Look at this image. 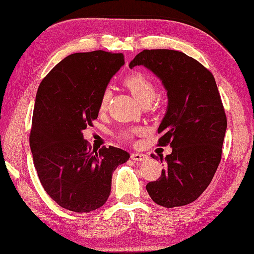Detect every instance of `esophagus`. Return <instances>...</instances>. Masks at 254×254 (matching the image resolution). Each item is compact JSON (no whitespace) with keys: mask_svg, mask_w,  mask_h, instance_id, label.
I'll use <instances>...</instances> for the list:
<instances>
[{"mask_svg":"<svg viewBox=\"0 0 254 254\" xmlns=\"http://www.w3.org/2000/svg\"><path fill=\"white\" fill-rule=\"evenodd\" d=\"M130 158H131V160H134V161H139V162H141V161H146V160L148 159V157L146 156V154H144V153H140V152L131 153V154H130Z\"/></svg>","mask_w":254,"mask_h":254,"instance_id":"34e87169","label":"esophagus"}]
</instances>
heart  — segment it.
<instances>
[{"mask_svg": "<svg viewBox=\"0 0 254 254\" xmlns=\"http://www.w3.org/2000/svg\"><path fill=\"white\" fill-rule=\"evenodd\" d=\"M125 85L128 88L129 91L133 93L136 100L142 105L145 103H151L157 96V88L152 80H150L147 75L141 72H135L130 74L125 80ZM110 100V92L106 90L101 98L100 110L105 111ZM129 133H126L125 136H128Z\"/></svg>", "mask_w": 254, "mask_h": 254, "instance_id": "b5f03b06", "label": "heart"}]
</instances>
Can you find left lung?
Wrapping results in <instances>:
<instances>
[{"instance_id":"8db88e82","label":"left lung","mask_w":254,"mask_h":254,"mask_svg":"<svg viewBox=\"0 0 254 254\" xmlns=\"http://www.w3.org/2000/svg\"><path fill=\"white\" fill-rule=\"evenodd\" d=\"M140 65L156 74L167 91L159 145L172 148L165 159L160 156L165 169L158 181L146 185V190L159 205L189 204L207 188L221 160L227 121L215 78L179 51L144 50L128 64L129 68Z\"/></svg>"}]
</instances>
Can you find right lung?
Returning <instances> with one entry per match:
<instances>
[{"mask_svg":"<svg viewBox=\"0 0 254 254\" xmlns=\"http://www.w3.org/2000/svg\"><path fill=\"white\" fill-rule=\"evenodd\" d=\"M125 64L123 54L74 53L38 87L30 147L43 189L63 208L89 213L103 206L112 174L129 153L106 146L91 151L82 130L92 126L103 93Z\"/></svg>","mask_w":254,"mask_h":254,"instance_id":"right-lung-1","label":"right lung"}]
</instances>
